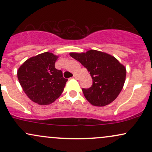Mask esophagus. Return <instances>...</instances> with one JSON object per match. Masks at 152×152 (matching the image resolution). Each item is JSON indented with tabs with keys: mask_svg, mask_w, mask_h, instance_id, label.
<instances>
[{
	"mask_svg": "<svg viewBox=\"0 0 152 152\" xmlns=\"http://www.w3.org/2000/svg\"><path fill=\"white\" fill-rule=\"evenodd\" d=\"M74 77L75 78H76V79H78V74H76V73H74Z\"/></svg>",
	"mask_w": 152,
	"mask_h": 152,
	"instance_id": "1",
	"label": "esophagus"
}]
</instances>
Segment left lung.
<instances>
[{
    "mask_svg": "<svg viewBox=\"0 0 152 152\" xmlns=\"http://www.w3.org/2000/svg\"><path fill=\"white\" fill-rule=\"evenodd\" d=\"M70 56L86 68L93 79L88 88H82L86 100L95 106H104L117 98L126 80V69L113 56L96 50Z\"/></svg>",
    "mask_w": 152,
    "mask_h": 152,
    "instance_id": "1",
    "label": "left lung"
}]
</instances>
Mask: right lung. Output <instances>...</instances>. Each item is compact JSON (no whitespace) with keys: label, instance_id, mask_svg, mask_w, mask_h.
I'll use <instances>...</instances> for the list:
<instances>
[{"label":"right lung","instance_id":"1","mask_svg":"<svg viewBox=\"0 0 152 152\" xmlns=\"http://www.w3.org/2000/svg\"><path fill=\"white\" fill-rule=\"evenodd\" d=\"M58 56L50 52L27 59L19 67L17 76L27 96L39 105H48L62 94L68 79L55 68Z\"/></svg>","mask_w":152,"mask_h":152}]
</instances>
